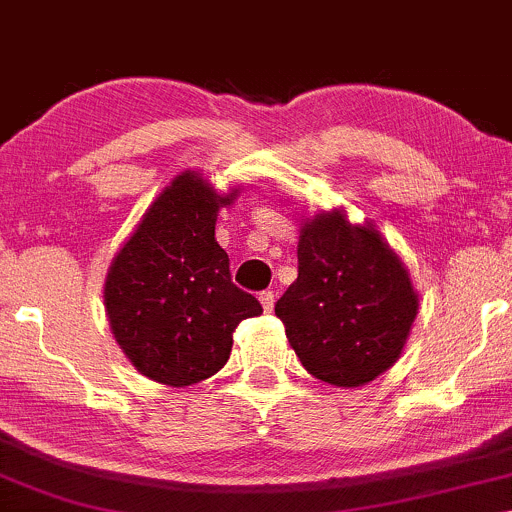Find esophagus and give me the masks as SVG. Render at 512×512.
Masks as SVG:
<instances>
[{
	"mask_svg": "<svg viewBox=\"0 0 512 512\" xmlns=\"http://www.w3.org/2000/svg\"><path fill=\"white\" fill-rule=\"evenodd\" d=\"M260 303L264 312H272L274 310V293L272 291H262L260 293Z\"/></svg>",
	"mask_w": 512,
	"mask_h": 512,
	"instance_id": "34e87169",
	"label": "esophagus"
}]
</instances>
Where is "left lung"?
<instances>
[{
	"mask_svg": "<svg viewBox=\"0 0 512 512\" xmlns=\"http://www.w3.org/2000/svg\"><path fill=\"white\" fill-rule=\"evenodd\" d=\"M420 295L398 252L372 221L346 209L300 221L298 279L274 312L312 377L357 389L396 365L408 343Z\"/></svg>",
	"mask_w": 512,
	"mask_h": 512,
	"instance_id": "obj_1",
	"label": "left lung"
}]
</instances>
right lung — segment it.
Returning <instances> with one entry per match:
<instances>
[{
  "label": "right lung",
  "instance_id": "1",
  "mask_svg": "<svg viewBox=\"0 0 512 512\" xmlns=\"http://www.w3.org/2000/svg\"><path fill=\"white\" fill-rule=\"evenodd\" d=\"M238 193L240 186L219 193L200 171H181L109 264V329L128 362L157 384L183 389L217 374L236 326L262 315L233 286L229 255L214 238L219 209Z\"/></svg>",
  "mask_w": 512,
  "mask_h": 512
}]
</instances>
